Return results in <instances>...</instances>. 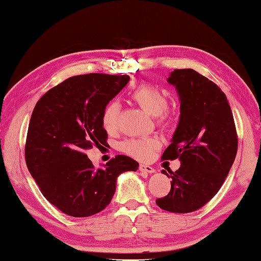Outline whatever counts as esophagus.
<instances>
[{"mask_svg": "<svg viewBox=\"0 0 261 261\" xmlns=\"http://www.w3.org/2000/svg\"><path fill=\"white\" fill-rule=\"evenodd\" d=\"M139 170L141 172H147V173H154L155 172V169L153 167H150L148 164H144L141 163L139 165Z\"/></svg>", "mask_w": 261, "mask_h": 261, "instance_id": "1", "label": "esophagus"}]
</instances>
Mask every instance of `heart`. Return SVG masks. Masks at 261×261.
<instances>
[{"label": "heart", "mask_w": 261, "mask_h": 261, "mask_svg": "<svg viewBox=\"0 0 261 261\" xmlns=\"http://www.w3.org/2000/svg\"><path fill=\"white\" fill-rule=\"evenodd\" d=\"M131 98L148 114L158 116L161 124H169L170 115L165 112L168 107V98L162 90L150 84H141L131 92ZM118 114H120V103L116 100L108 102L103 108L101 115L102 125L106 130L115 129ZM158 147V139L145 137V138H132L123 141L121 149L136 159L145 160L149 158L151 151Z\"/></svg>", "instance_id": "obj_1"}]
</instances>
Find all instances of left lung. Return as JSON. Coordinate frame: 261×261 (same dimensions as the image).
<instances>
[{"label":"left lung","mask_w":261,"mask_h":261,"mask_svg":"<svg viewBox=\"0 0 261 261\" xmlns=\"http://www.w3.org/2000/svg\"><path fill=\"white\" fill-rule=\"evenodd\" d=\"M168 82L177 90L180 116L163 160L180 161L171 191L156 200L161 209L188 213L205 205L224 184L238 151L234 117L226 94L194 69H174Z\"/></svg>","instance_id":"left-lung-1"}]
</instances>
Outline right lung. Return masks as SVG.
<instances>
[{"mask_svg": "<svg viewBox=\"0 0 261 261\" xmlns=\"http://www.w3.org/2000/svg\"><path fill=\"white\" fill-rule=\"evenodd\" d=\"M127 75L87 74L49 90L32 113L25 159L43 196L72 217H90L110 204L116 180L139 163L124 155L96 169L85 155L106 143L103 108L125 87Z\"/></svg>", "mask_w": 261, "mask_h": 261, "instance_id": "1", "label": "right lung"}]
</instances>
